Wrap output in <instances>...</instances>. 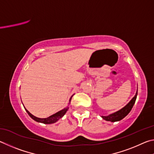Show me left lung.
Segmentation results:
<instances>
[{
	"label": "left lung",
	"mask_w": 154,
	"mask_h": 154,
	"mask_svg": "<svg viewBox=\"0 0 154 154\" xmlns=\"http://www.w3.org/2000/svg\"><path fill=\"white\" fill-rule=\"evenodd\" d=\"M137 93L134 95V97L131 99L130 102L120 110H118L116 112L113 113L112 114H109L107 116H101L103 118V119L106 121H111V122H116V121H120L122 119H123L126 116L129 112H131V110L133 108V107L134 106V103H135L136 99H137Z\"/></svg>",
	"instance_id": "left-lung-1"
}]
</instances>
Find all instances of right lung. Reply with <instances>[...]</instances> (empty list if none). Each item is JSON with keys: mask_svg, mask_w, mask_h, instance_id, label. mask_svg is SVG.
Masks as SVG:
<instances>
[{"mask_svg": "<svg viewBox=\"0 0 154 154\" xmlns=\"http://www.w3.org/2000/svg\"><path fill=\"white\" fill-rule=\"evenodd\" d=\"M72 97V96L71 97V98L69 99V104L70 103V101H71ZM24 108H25V107H24ZM68 108H69L68 107H65L64 109L61 110V111L57 112V113H55V114H53L52 116H51L48 117V118H37V117L34 116L32 115V114H30V113H29L26 109H26V111L27 112V113H28L29 116H30L34 120L36 121V122H41V123L47 124V125H49V124H53V123L56 122L57 121H58L59 119H60V118H61L62 117H63V116L65 115V114H66V112L67 111V109H68Z\"/></svg>", "mask_w": 154, "mask_h": 154, "instance_id": "obj_1", "label": "right lung"}]
</instances>
